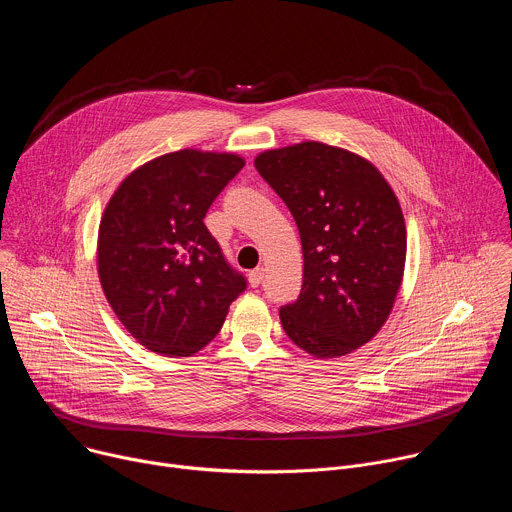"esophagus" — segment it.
Returning <instances> with one entry per match:
<instances>
[{"mask_svg": "<svg viewBox=\"0 0 512 512\" xmlns=\"http://www.w3.org/2000/svg\"><path fill=\"white\" fill-rule=\"evenodd\" d=\"M263 277H265V269H263V267H257V269L249 271V285H251V287H259V283L263 281Z\"/></svg>", "mask_w": 512, "mask_h": 512, "instance_id": "esophagus-1", "label": "esophagus"}]
</instances>
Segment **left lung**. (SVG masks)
<instances>
[{
	"label": "left lung",
	"instance_id": "left-lung-1",
	"mask_svg": "<svg viewBox=\"0 0 512 512\" xmlns=\"http://www.w3.org/2000/svg\"><path fill=\"white\" fill-rule=\"evenodd\" d=\"M255 168L302 239L300 298L279 310L285 334L318 358L367 344L403 281L407 231L393 188L369 160L320 141L267 150Z\"/></svg>",
	"mask_w": 512,
	"mask_h": 512
}]
</instances>
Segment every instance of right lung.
<instances>
[{"label":"right lung","instance_id":"obj_1","mask_svg":"<svg viewBox=\"0 0 512 512\" xmlns=\"http://www.w3.org/2000/svg\"><path fill=\"white\" fill-rule=\"evenodd\" d=\"M237 154L180 150L145 162L105 206L97 271L125 330L148 350L192 356L223 328L247 281L204 216L239 174Z\"/></svg>","mask_w":512,"mask_h":512}]
</instances>
